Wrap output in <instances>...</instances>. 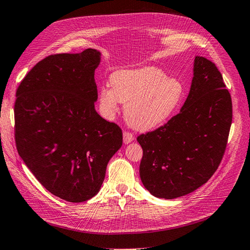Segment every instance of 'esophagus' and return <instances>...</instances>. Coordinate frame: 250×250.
Segmentation results:
<instances>
[{
  "instance_id": "obj_1",
  "label": "esophagus",
  "mask_w": 250,
  "mask_h": 250,
  "mask_svg": "<svg viewBox=\"0 0 250 250\" xmlns=\"http://www.w3.org/2000/svg\"><path fill=\"white\" fill-rule=\"evenodd\" d=\"M133 140H134V136L131 133H128V132L124 133V143L125 144H128Z\"/></svg>"
}]
</instances>
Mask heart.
Returning a JSON list of instances; mask_svg holds the SVG:
<instances>
[{
  "label": "heart",
  "instance_id": "b5f03b06",
  "mask_svg": "<svg viewBox=\"0 0 250 250\" xmlns=\"http://www.w3.org/2000/svg\"><path fill=\"white\" fill-rule=\"evenodd\" d=\"M110 86L103 87L99 94L104 117L115 115L119 102L125 104L127 124L141 132L166 123L184 95L180 81L154 66L117 70L110 77Z\"/></svg>",
  "mask_w": 250,
  "mask_h": 250
}]
</instances>
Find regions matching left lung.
<instances>
[{"mask_svg":"<svg viewBox=\"0 0 250 250\" xmlns=\"http://www.w3.org/2000/svg\"><path fill=\"white\" fill-rule=\"evenodd\" d=\"M232 118L231 98L215 64L196 56L181 112L157 130L138 136L140 179L150 194L173 199L203 186L218 168Z\"/></svg>","mask_w":250,"mask_h":250,"instance_id":"obj_1","label":"left lung"}]
</instances>
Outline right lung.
<instances>
[{
    "mask_svg": "<svg viewBox=\"0 0 250 250\" xmlns=\"http://www.w3.org/2000/svg\"><path fill=\"white\" fill-rule=\"evenodd\" d=\"M101 52L44 58L21 82L14 104L15 143L23 163L55 196L92 198L110 159L123 146L120 127L95 111L94 72Z\"/></svg>",
    "mask_w": 250,
    "mask_h": 250,
    "instance_id": "obj_1",
    "label": "right lung"
}]
</instances>
